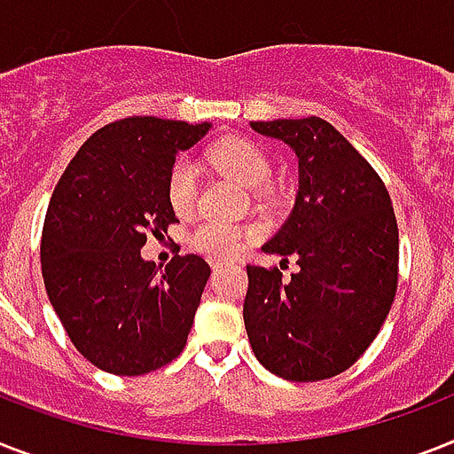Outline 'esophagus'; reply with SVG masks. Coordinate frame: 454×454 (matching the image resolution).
<instances>
[{"instance_id": "34e87169", "label": "esophagus", "mask_w": 454, "mask_h": 454, "mask_svg": "<svg viewBox=\"0 0 454 454\" xmlns=\"http://www.w3.org/2000/svg\"><path fill=\"white\" fill-rule=\"evenodd\" d=\"M223 265H226V263H223V261H219V259L209 261V268H212V270H219V268H223Z\"/></svg>"}]
</instances>
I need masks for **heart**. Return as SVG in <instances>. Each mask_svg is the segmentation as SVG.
<instances>
[{
	"label": "heart",
	"instance_id": "1",
	"mask_svg": "<svg viewBox=\"0 0 454 454\" xmlns=\"http://www.w3.org/2000/svg\"><path fill=\"white\" fill-rule=\"evenodd\" d=\"M207 158L219 172L238 179L247 189H263L265 184L270 182V156L252 139H223L209 149ZM165 195L175 215L184 216L193 209L195 198H198V168L189 156H179L169 165ZM252 238V228L231 226L221 221H202L191 233V245L212 259H231Z\"/></svg>",
	"mask_w": 454,
	"mask_h": 454
}]
</instances>
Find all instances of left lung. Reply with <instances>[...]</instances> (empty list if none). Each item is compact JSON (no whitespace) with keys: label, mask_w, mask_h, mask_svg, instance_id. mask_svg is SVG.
I'll return each instance as SVG.
<instances>
[{"label":"left lung","mask_w":454,"mask_h":454,"mask_svg":"<svg viewBox=\"0 0 454 454\" xmlns=\"http://www.w3.org/2000/svg\"><path fill=\"white\" fill-rule=\"evenodd\" d=\"M296 151V205L263 252L296 259L247 265L245 329L256 359L291 382L348 371L375 340L396 296L399 228L385 184L324 119L252 121ZM282 265V263H279Z\"/></svg>","instance_id":"8db88e82"}]
</instances>
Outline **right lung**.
<instances>
[{"instance_id": "right-lung-1", "label": "right lung", "mask_w": 454, "mask_h": 454, "mask_svg": "<svg viewBox=\"0 0 454 454\" xmlns=\"http://www.w3.org/2000/svg\"><path fill=\"white\" fill-rule=\"evenodd\" d=\"M209 128L156 116L114 121L83 142L51 195L43 285L74 348L99 371L151 373L186 345L212 270L195 254L160 270L139 249L176 221L165 195L169 165Z\"/></svg>"}]
</instances>
